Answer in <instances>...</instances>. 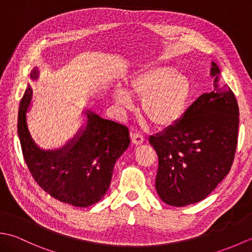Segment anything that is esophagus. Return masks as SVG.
<instances>
[{
  "mask_svg": "<svg viewBox=\"0 0 252 252\" xmlns=\"http://www.w3.org/2000/svg\"><path fill=\"white\" fill-rule=\"evenodd\" d=\"M131 141L135 145H141L145 141V138L140 133H131Z\"/></svg>",
  "mask_w": 252,
  "mask_h": 252,
  "instance_id": "34e87169",
  "label": "esophagus"
}]
</instances>
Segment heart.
I'll return each instance as SVG.
<instances>
[{"label": "heart", "mask_w": 252, "mask_h": 252, "mask_svg": "<svg viewBox=\"0 0 252 252\" xmlns=\"http://www.w3.org/2000/svg\"><path fill=\"white\" fill-rule=\"evenodd\" d=\"M190 95L189 80L169 65L147 66L111 90V97L121 111L132 109V97L138 98V109L155 126H169L183 116Z\"/></svg>", "instance_id": "b5f03b06"}]
</instances>
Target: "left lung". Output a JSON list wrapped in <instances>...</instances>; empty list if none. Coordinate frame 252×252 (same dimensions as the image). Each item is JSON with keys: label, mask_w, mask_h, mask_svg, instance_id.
Returning <instances> with one entry per match:
<instances>
[{"label": "left lung", "mask_w": 252, "mask_h": 252, "mask_svg": "<svg viewBox=\"0 0 252 252\" xmlns=\"http://www.w3.org/2000/svg\"><path fill=\"white\" fill-rule=\"evenodd\" d=\"M211 92L203 93L173 126L149 137L158 155L156 189L167 205L201 201L231 170L237 146L239 109L212 62Z\"/></svg>", "instance_id": "1"}]
</instances>
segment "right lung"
I'll return each mask as SVG.
<instances>
[{"label": "right lung", "mask_w": 252, "mask_h": 252, "mask_svg": "<svg viewBox=\"0 0 252 252\" xmlns=\"http://www.w3.org/2000/svg\"><path fill=\"white\" fill-rule=\"evenodd\" d=\"M39 77L37 68L30 73ZM32 98L28 84L20 100L18 135L25 161L42 189L60 201L74 207H89L99 201L110 186L114 167L130 145L127 127L106 120L92 110L84 111L85 126L72 140L56 151H43L34 143L27 125V110Z\"/></svg>", "instance_id": "right-lung-1"}]
</instances>
